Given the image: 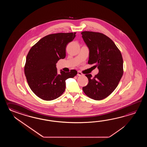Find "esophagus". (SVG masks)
I'll list each match as a JSON object with an SVG mask.
<instances>
[{"label": "esophagus", "instance_id": "1", "mask_svg": "<svg viewBox=\"0 0 147 147\" xmlns=\"http://www.w3.org/2000/svg\"><path fill=\"white\" fill-rule=\"evenodd\" d=\"M77 75H78V76H83V74H82V72H80V71H78Z\"/></svg>", "mask_w": 147, "mask_h": 147}]
</instances>
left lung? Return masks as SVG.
Instances as JSON below:
<instances>
[{
    "label": "left lung",
    "mask_w": 147,
    "mask_h": 147,
    "mask_svg": "<svg viewBox=\"0 0 147 147\" xmlns=\"http://www.w3.org/2000/svg\"><path fill=\"white\" fill-rule=\"evenodd\" d=\"M82 37L89 49L88 64H96L99 72L94 77L86 75L88 84L82 88L88 97L95 100L109 96L122 78L123 59L118 47L110 38L100 32L83 31Z\"/></svg>",
    "instance_id": "1"
}]
</instances>
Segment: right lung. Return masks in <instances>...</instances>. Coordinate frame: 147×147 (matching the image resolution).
<instances>
[{
	"label": "right lung",
	"instance_id": "1",
	"mask_svg": "<svg viewBox=\"0 0 147 147\" xmlns=\"http://www.w3.org/2000/svg\"><path fill=\"white\" fill-rule=\"evenodd\" d=\"M76 32L48 34L41 38L28 52L25 75L31 90L41 99L50 101L59 97L66 89V80L77 74L76 70L58 73L56 63L66 57L67 44Z\"/></svg>",
	"mask_w": 147,
	"mask_h": 147
}]
</instances>
